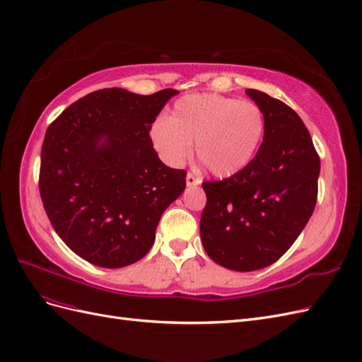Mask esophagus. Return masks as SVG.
I'll use <instances>...</instances> for the list:
<instances>
[{
  "instance_id": "1",
  "label": "esophagus",
  "mask_w": 362,
  "mask_h": 362,
  "mask_svg": "<svg viewBox=\"0 0 362 362\" xmlns=\"http://www.w3.org/2000/svg\"><path fill=\"white\" fill-rule=\"evenodd\" d=\"M202 180L200 177H197V175L192 174V173H188L187 174V185L188 187H197V185H200Z\"/></svg>"
}]
</instances>
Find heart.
I'll return each instance as SVG.
<instances>
[{"instance_id":"1","label":"heart","mask_w":362,"mask_h":362,"mask_svg":"<svg viewBox=\"0 0 362 362\" xmlns=\"http://www.w3.org/2000/svg\"><path fill=\"white\" fill-rule=\"evenodd\" d=\"M267 121L252 101L218 94H194L174 103L167 118L151 126L154 148L170 165L195 153L216 177H230L245 170L259 151Z\"/></svg>"}]
</instances>
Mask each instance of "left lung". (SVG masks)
Returning a JSON list of instances; mask_svg holds the SVG:
<instances>
[{"label": "left lung", "mask_w": 362, "mask_h": 362, "mask_svg": "<svg viewBox=\"0 0 362 362\" xmlns=\"http://www.w3.org/2000/svg\"><path fill=\"white\" fill-rule=\"evenodd\" d=\"M265 115L253 162L223 180L203 182L200 235L212 261L235 272L261 270L297 240L317 203L320 156L300 117L284 101L247 89Z\"/></svg>", "instance_id": "left-lung-1"}]
</instances>
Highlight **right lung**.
Returning a JSON list of instances; mask_svg holds the SVG:
<instances>
[{"label": "right lung", "instance_id": "1", "mask_svg": "<svg viewBox=\"0 0 362 362\" xmlns=\"http://www.w3.org/2000/svg\"><path fill=\"white\" fill-rule=\"evenodd\" d=\"M175 94L100 89L48 126L40 199L62 241L85 261L105 268L139 261L163 211L187 187V171L167 167L150 138L151 124Z\"/></svg>", "mask_w": 362, "mask_h": 362}]
</instances>
